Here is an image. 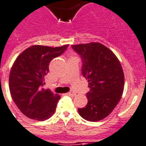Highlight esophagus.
I'll return each mask as SVG.
<instances>
[{
  "mask_svg": "<svg viewBox=\"0 0 146 146\" xmlns=\"http://www.w3.org/2000/svg\"><path fill=\"white\" fill-rule=\"evenodd\" d=\"M67 95L69 96H76V92H73V91H70V92H68V93H67Z\"/></svg>",
  "mask_w": 146,
  "mask_h": 146,
  "instance_id": "esophagus-1",
  "label": "esophagus"
}]
</instances>
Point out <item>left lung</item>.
Instances as JSON below:
<instances>
[{
  "label": "left lung",
  "mask_w": 146,
  "mask_h": 146,
  "mask_svg": "<svg viewBox=\"0 0 146 146\" xmlns=\"http://www.w3.org/2000/svg\"><path fill=\"white\" fill-rule=\"evenodd\" d=\"M72 48L82 57V73L90 89L87 93V106L78 109V113L88 121L103 120L113 111L122 97V66L113 52L101 43L72 45Z\"/></svg>",
  "instance_id": "8db88e82"
}]
</instances>
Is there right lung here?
Masks as SVG:
<instances>
[{
  "label": "right lung",
  "mask_w": 146,
  "mask_h": 146,
  "mask_svg": "<svg viewBox=\"0 0 146 146\" xmlns=\"http://www.w3.org/2000/svg\"><path fill=\"white\" fill-rule=\"evenodd\" d=\"M68 46L32 45L23 50L12 64L9 79L10 93L17 108L29 118L42 121L55 112L60 96L42 87L50 61L62 54Z\"/></svg>",
  "instance_id": "right-lung-1"
}]
</instances>
